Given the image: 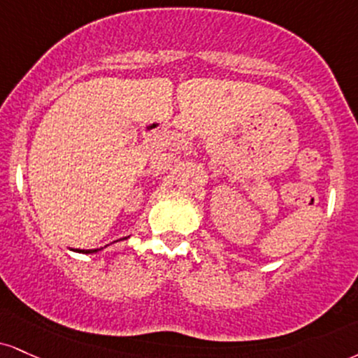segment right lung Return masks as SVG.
Masks as SVG:
<instances>
[{
	"instance_id": "add662e5",
	"label": "right lung",
	"mask_w": 358,
	"mask_h": 358,
	"mask_svg": "<svg viewBox=\"0 0 358 358\" xmlns=\"http://www.w3.org/2000/svg\"><path fill=\"white\" fill-rule=\"evenodd\" d=\"M120 240H127V236H124V238H120ZM100 250H103V248H94V250H75V252H78V253H96V252H100Z\"/></svg>"
}]
</instances>
